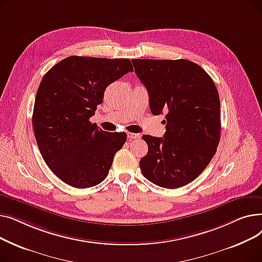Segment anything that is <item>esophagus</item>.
Returning a JSON list of instances; mask_svg holds the SVG:
<instances>
[{"mask_svg":"<svg viewBox=\"0 0 262 262\" xmlns=\"http://www.w3.org/2000/svg\"><path fill=\"white\" fill-rule=\"evenodd\" d=\"M127 138L129 140H132V139H138V138H140V135L139 134H134V133H127Z\"/></svg>","mask_w":262,"mask_h":262,"instance_id":"obj_1","label":"esophagus"}]
</instances>
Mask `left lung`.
<instances>
[{
    "instance_id": "obj_1",
    "label": "left lung",
    "mask_w": 262,
    "mask_h": 262,
    "mask_svg": "<svg viewBox=\"0 0 262 262\" xmlns=\"http://www.w3.org/2000/svg\"><path fill=\"white\" fill-rule=\"evenodd\" d=\"M146 88L154 116L166 112L163 138L143 135L148 152L140 160L143 176L176 189L191 183L214 156L221 135L220 98L212 78L186 59H133Z\"/></svg>"
}]
</instances>
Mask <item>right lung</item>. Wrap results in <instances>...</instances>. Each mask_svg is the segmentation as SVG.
Wrapping results in <instances>:
<instances>
[{"label": "right lung", "mask_w": 262, "mask_h": 262, "mask_svg": "<svg viewBox=\"0 0 262 262\" xmlns=\"http://www.w3.org/2000/svg\"><path fill=\"white\" fill-rule=\"evenodd\" d=\"M129 59L70 56L52 67L41 80L33 127L43 160L74 188H90L108 175L126 133H107L91 123L105 89L133 72Z\"/></svg>", "instance_id": "1"}]
</instances>
